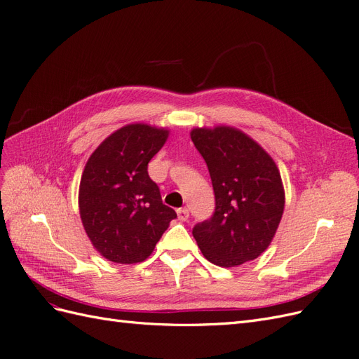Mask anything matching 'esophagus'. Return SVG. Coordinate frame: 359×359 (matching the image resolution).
<instances>
[{
    "label": "esophagus",
    "mask_w": 359,
    "mask_h": 359,
    "mask_svg": "<svg viewBox=\"0 0 359 359\" xmlns=\"http://www.w3.org/2000/svg\"><path fill=\"white\" fill-rule=\"evenodd\" d=\"M177 214H178V220H181V222H186V220H189V215H190V212H189V210H187V208H180V210L177 211Z\"/></svg>",
    "instance_id": "obj_1"
}]
</instances>
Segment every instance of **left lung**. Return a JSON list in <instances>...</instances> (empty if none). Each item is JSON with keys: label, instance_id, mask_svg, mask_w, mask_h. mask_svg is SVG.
Listing matches in <instances>:
<instances>
[{"label": "left lung", "instance_id": "8db88e82", "mask_svg": "<svg viewBox=\"0 0 359 359\" xmlns=\"http://www.w3.org/2000/svg\"><path fill=\"white\" fill-rule=\"evenodd\" d=\"M191 140L210 170L215 194L211 219L193 227L201 252L223 268L243 265L273 241L285 210L278 168L241 130L193 128Z\"/></svg>", "mask_w": 359, "mask_h": 359}]
</instances>
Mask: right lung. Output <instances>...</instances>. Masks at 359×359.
I'll use <instances>...</instances> for the list:
<instances>
[{"label": "right lung", "mask_w": 359, "mask_h": 359, "mask_svg": "<svg viewBox=\"0 0 359 359\" xmlns=\"http://www.w3.org/2000/svg\"><path fill=\"white\" fill-rule=\"evenodd\" d=\"M168 136L166 128L128 124L107 136L86 161L81 220L94 248L111 262H144L177 217L148 175V163Z\"/></svg>", "instance_id": "right-lung-1"}]
</instances>
